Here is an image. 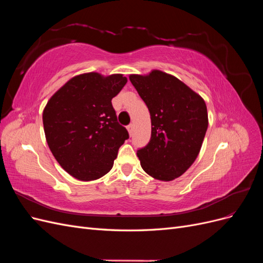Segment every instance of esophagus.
<instances>
[{"label": "esophagus", "instance_id": "34e87169", "mask_svg": "<svg viewBox=\"0 0 263 263\" xmlns=\"http://www.w3.org/2000/svg\"><path fill=\"white\" fill-rule=\"evenodd\" d=\"M127 129H128V133H129V135L132 136L133 133H134V125H133V124H129L128 126H127Z\"/></svg>", "mask_w": 263, "mask_h": 263}]
</instances>
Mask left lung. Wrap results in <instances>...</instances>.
Listing matches in <instances>:
<instances>
[{
    "label": "left lung",
    "instance_id": "8db88e82",
    "mask_svg": "<svg viewBox=\"0 0 263 263\" xmlns=\"http://www.w3.org/2000/svg\"><path fill=\"white\" fill-rule=\"evenodd\" d=\"M146 103L151 137L137 150L141 168L161 181L184 173L200 153L209 126L204 100L176 77L154 70L148 76H129Z\"/></svg>",
    "mask_w": 263,
    "mask_h": 263
}]
</instances>
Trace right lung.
Here are the masks:
<instances>
[{"label":"right lung","instance_id":"obj_1","mask_svg":"<svg viewBox=\"0 0 263 263\" xmlns=\"http://www.w3.org/2000/svg\"><path fill=\"white\" fill-rule=\"evenodd\" d=\"M126 82L123 74H80L47 103L43 113L47 144L70 176L92 181L112 169L119 147L129 138L112 105Z\"/></svg>","mask_w":263,"mask_h":263}]
</instances>
